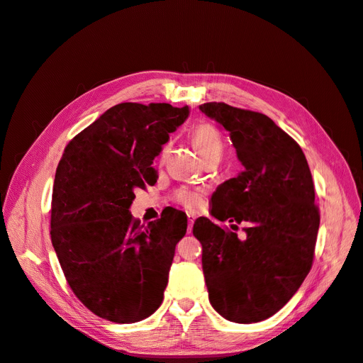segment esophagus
<instances>
[{
    "label": "esophagus",
    "instance_id": "1",
    "mask_svg": "<svg viewBox=\"0 0 363 363\" xmlns=\"http://www.w3.org/2000/svg\"><path fill=\"white\" fill-rule=\"evenodd\" d=\"M194 221H195V215L194 213H188V233L192 232Z\"/></svg>",
    "mask_w": 363,
    "mask_h": 363
}]
</instances>
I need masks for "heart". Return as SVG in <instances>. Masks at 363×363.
I'll use <instances>...</instances> for the list:
<instances>
[{
  "mask_svg": "<svg viewBox=\"0 0 363 363\" xmlns=\"http://www.w3.org/2000/svg\"><path fill=\"white\" fill-rule=\"evenodd\" d=\"M192 140H194V145L199 151L200 157L204 160L219 156L221 157L223 155V138L219 135L218 128L211 124V123H201L196 125L192 131ZM169 144L163 145L162 148V156H164L168 152ZM174 200L177 201L180 206L189 208V211H195V208H199L203 203V195L199 191H194V189H188V188H183L179 189L174 195Z\"/></svg>",
  "mask_w": 363,
  "mask_h": 363,
  "instance_id": "b5f03b06",
  "label": "heart"
}]
</instances>
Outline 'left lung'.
I'll return each mask as SVG.
<instances>
[{
  "label": "left lung",
  "instance_id": "8db88e82",
  "mask_svg": "<svg viewBox=\"0 0 363 363\" xmlns=\"http://www.w3.org/2000/svg\"><path fill=\"white\" fill-rule=\"evenodd\" d=\"M200 111L230 131L244 167L213 192L212 215L250 224L240 240L204 216L195 221L208 300L228 321L259 323L292 298L312 268L320 228L312 174L300 145L267 115L225 103Z\"/></svg>",
  "mask_w": 363,
  "mask_h": 363
}]
</instances>
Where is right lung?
<instances>
[{
    "label": "right lung",
    "instance_id": "right-lung-1",
    "mask_svg": "<svg viewBox=\"0 0 363 363\" xmlns=\"http://www.w3.org/2000/svg\"><path fill=\"white\" fill-rule=\"evenodd\" d=\"M188 116V106L116 104L80 131L59 162L51 242L77 298L104 320L138 323L162 304L188 218L167 207L142 225L128 208L135 189L157 182L152 160Z\"/></svg>",
    "mask_w": 363,
    "mask_h": 363
}]
</instances>
